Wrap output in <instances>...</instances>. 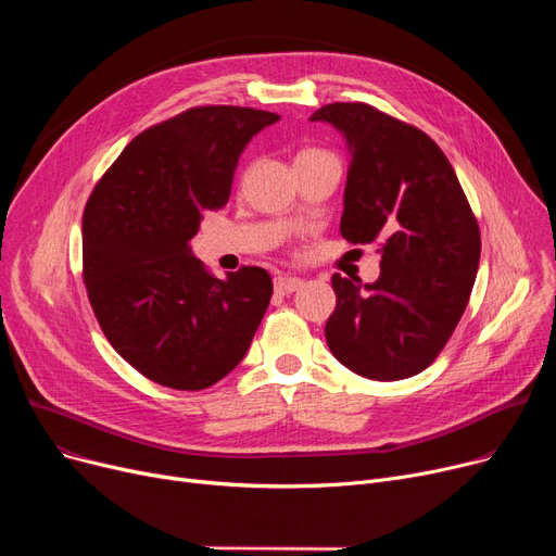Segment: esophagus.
Returning <instances> with one entry per match:
<instances>
[{"label":"esophagus","instance_id":"34e87169","mask_svg":"<svg viewBox=\"0 0 556 556\" xmlns=\"http://www.w3.org/2000/svg\"><path fill=\"white\" fill-rule=\"evenodd\" d=\"M302 279L300 277H293V275H279V277H275V293H279V295H290V293H295L298 288H302Z\"/></svg>","mask_w":556,"mask_h":556}]
</instances>
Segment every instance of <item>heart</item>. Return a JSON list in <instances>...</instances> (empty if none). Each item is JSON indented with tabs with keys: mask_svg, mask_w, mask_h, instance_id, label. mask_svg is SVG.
<instances>
[{
	"mask_svg": "<svg viewBox=\"0 0 556 556\" xmlns=\"http://www.w3.org/2000/svg\"><path fill=\"white\" fill-rule=\"evenodd\" d=\"M306 155H327L325 151H317V149H306V151H302L298 157H306Z\"/></svg>",
	"mask_w": 556,
	"mask_h": 556,
	"instance_id": "1",
	"label": "heart"
}]
</instances>
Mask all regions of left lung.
<instances>
[{"mask_svg":"<svg viewBox=\"0 0 556 556\" xmlns=\"http://www.w3.org/2000/svg\"><path fill=\"white\" fill-rule=\"evenodd\" d=\"M311 122L342 132L352 153L340 233L381 241L374 283L333 275L331 354L371 381L424 371L453 336L480 263V227L457 175L426 132L367 103H329Z\"/></svg>","mask_w":556,"mask_h":556,"instance_id":"1","label":"left lung"}]
</instances>
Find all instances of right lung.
<instances>
[{
    "label": "right lung",
    "instance_id": "obj_1",
    "mask_svg": "<svg viewBox=\"0 0 556 556\" xmlns=\"http://www.w3.org/2000/svg\"><path fill=\"white\" fill-rule=\"evenodd\" d=\"M279 114L191 108L137 135L83 212V279L126 363L173 390H204L237 367L273 298L270 275L216 279L191 254L204 212L229 198L248 141Z\"/></svg>",
    "mask_w": 556,
    "mask_h": 556
}]
</instances>
